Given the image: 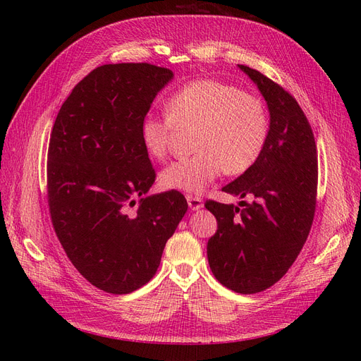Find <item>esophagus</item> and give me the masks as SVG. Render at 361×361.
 Here are the masks:
<instances>
[{
    "instance_id": "obj_1",
    "label": "esophagus",
    "mask_w": 361,
    "mask_h": 361,
    "mask_svg": "<svg viewBox=\"0 0 361 361\" xmlns=\"http://www.w3.org/2000/svg\"><path fill=\"white\" fill-rule=\"evenodd\" d=\"M187 202L191 211H199L200 207H203V200L200 197H195V195H187Z\"/></svg>"
}]
</instances>
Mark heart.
<instances>
[{"mask_svg":"<svg viewBox=\"0 0 361 361\" xmlns=\"http://www.w3.org/2000/svg\"><path fill=\"white\" fill-rule=\"evenodd\" d=\"M166 111L169 117L147 114L141 120L140 138L149 157H166L174 126H195V154L169 164L159 174L166 190L202 192L221 171L245 173L259 159L269 133L264 102L216 80L182 85L169 97Z\"/></svg>","mask_w":361,"mask_h":361,"instance_id":"1","label":"heart"}]
</instances>
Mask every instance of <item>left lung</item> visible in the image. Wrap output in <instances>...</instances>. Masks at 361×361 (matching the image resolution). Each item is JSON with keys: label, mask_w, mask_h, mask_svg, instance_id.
Listing matches in <instances>:
<instances>
[{"label": "left lung", "mask_w": 361, "mask_h": 361, "mask_svg": "<svg viewBox=\"0 0 361 361\" xmlns=\"http://www.w3.org/2000/svg\"><path fill=\"white\" fill-rule=\"evenodd\" d=\"M238 68L267 101L269 133L253 167L223 188L241 199L248 195L253 202L204 203L218 224L207 241V262L223 286L256 293L286 274L309 236L318 158L310 123L298 102L260 72L244 64Z\"/></svg>", "instance_id": "obj_1"}]
</instances>
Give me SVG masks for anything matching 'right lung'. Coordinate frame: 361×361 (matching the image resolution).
<instances>
[{"label": "right lung", "mask_w": 361, "mask_h": 361, "mask_svg": "<svg viewBox=\"0 0 361 361\" xmlns=\"http://www.w3.org/2000/svg\"><path fill=\"white\" fill-rule=\"evenodd\" d=\"M173 76L149 63L104 64L73 87L52 126L54 231L80 274L108 293L134 292L155 276L188 209L179 191L147 195L155 170L140 138L141 120Z\"/></svg>", "instance_id": "obj_1"}]
</instances>
